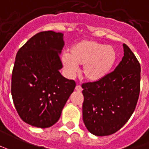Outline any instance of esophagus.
<instances>
[{
  "instance_id": "esophagus-1",
  "label": "esophagus",
  "mask_w": 149,
  "mask_h": 149,
  "mask_svg": "<svg viewBox=\"0 0 149 149\" xmlns=\"http://www.w3.org/2000/svg\"><path fill=\"white\" fill-rule=\"evenodd\" d=\"M82 86H79V85H77L76 86V87H75V91H78V92H81L82 91Z\"/></svg>"
}]
</instances>
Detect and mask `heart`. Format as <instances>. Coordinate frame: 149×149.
<instances>
[{
    "label": "heart",
    "instance_id": "heart-1",
    "mask_svg": "<svg viewBox=\"0 0 149 149\" xmlns=\"http://www.w3.org/2000/svg\"><path fill=\"white\" fill-rule=\"evenodd\" d=\"M117 60L113 47L94 40H82L62 55V62L69 74H74L78 65H83L82 73L90 81H97L110 72Z\"/></svg>",
    "mask_w": 149,
    "mask_h": 149
}]
</instances>
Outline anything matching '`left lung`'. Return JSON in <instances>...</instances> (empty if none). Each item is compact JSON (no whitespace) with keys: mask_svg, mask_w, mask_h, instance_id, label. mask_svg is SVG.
<instances>
[{"mask_svg":"<svg viewBox=\"0 0 149 149\" xmlns=\"http://www.w3.org/2000/svg\"><path fill=\"white\" fill-rule=\"evenodd\" d=\"M124 56L113 71L94 82L82 83V119L95 136L120 130L134 112L141 89V65L124 43Z\"/></svg>","mask_w":149,"mask_h":149,"instance_id":"obj_1","label":"left lung"}]
</instances>
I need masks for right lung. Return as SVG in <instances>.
<instances>
[{
    "instance_id": "right-lung-1",
    "label": "right lung",
    "mask_w": 149,
    "mask_h": 149,
    "mask_svg": "<svg viewBox=\"0 0 149 149\" xmlns=\"http://www.w3.org/2000/svg\"><path fill=\"white\" fill-rule=\"evenodd\" d=\"M63 45V33L41 31L17 52L11 93L20 118L32 126L44 129L56 123L75 88L74 80L59 72Z\"/></svg>"
}]
</instances>
